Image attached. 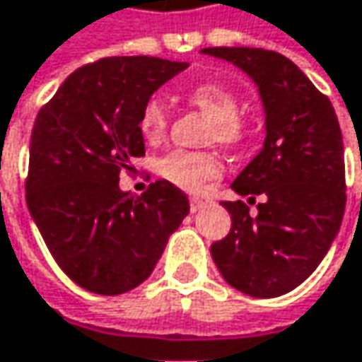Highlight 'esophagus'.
Masks as SVG:
<instances>
[{
    "mask_svg": "<svg viewBox=\"0 0 362 362\" xmlns=\"http://www.w3.org/2000/svg\"><path fill=\"white\" fill-rule=\"evenodd\" d=\"M203 205H205V201H203V199H197V197H192V199H190V211H192V214H194V211H199Z\"/></svg>",
    "mask_w": 362,
    "mask_h": 362,
    "instance_id": "34e87169",
    "label": "esophagus"
}]
</instances>
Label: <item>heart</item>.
<instances>
[{
	"instance_id": "heart-1",
	"label": "heart",
	"mask_w": 362,
	"mask_h": 362,
	"mask_svg": "<svg viewBox=\"0 0 362 362\" xmlns=\"http://www.w3.org/2000/svg\"><path fill=\"white\" fill-rule=\"evenodd\" d=\"M184 99L211 117L209 139L226 147H236L248 136V124L238 114L240 101L238 95L219 83H201L190 86L184 93ZM168 128V112L159 99L145 103L139 115V130L147 143H159ZM155 172L159 178L186 192H201L207 184L221 174V163L211 153H190L172 151L155 161Z\"/></svg>"
}]
</instances>
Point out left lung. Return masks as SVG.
I'll return each instance as SVG.
<instances>
[{
	"mask_svg": "<svg viewBox=\"0 0 362 362\" xmlns=\"http://www.w3.org/2000/svg\"><path fill=\"white\" fill-rule=\"evenodd\" d=\"M259 86L265 143L232 182L255 203L223 201L232 217L226 238L211 245L223 279L255 298H276L311 276L329 250L346 207L344 143L329 99L281 53L259 47H207Z\"/></svg>",
	"mask_w": 362,
	"mask_h": 362,
	"instance_id": "8db88e82",
	"label": "left lung"
}]
</instances>
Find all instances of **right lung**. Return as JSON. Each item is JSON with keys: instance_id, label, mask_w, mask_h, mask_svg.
<instances>
[{"instance_id": "obj_1", "label": "right lung", "mask_w": 362, "mask_h": 362, "mask_svg": "<svg viewBox=\"0 0 362 362\" xmlns=\"http://www.w3.org/2000/svg\"><path fill=\"white\" fill-rule=\"evenodd\" d=\"M186 62L103 57L72 72L41 107L30 134L26 205L62 272L115 296L143 284L188 215L180 188L155 180L134 197L119 172L145 155L139 115Z\"/></svg>"}]
</instances>
